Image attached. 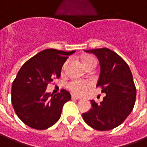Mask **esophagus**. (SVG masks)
I'll use <instances>...</instances> for the list:
<instances>
[{
  "mask_svg": "<svg viewBox=\"0 0 147 147\" xmlns=\"http://www.w3.org/2000/svg\"><path fill=\"white\" fill-rule=\"evenodd\" d=\"M71 99H73V100H81V97L80 96H77L76 95H71Z\"/></svg>",
  "mask_w": 147,
  "mask_h": 147,
  "instance_id": "34e87169",
  "label": "esophagus"
}]
</instances>
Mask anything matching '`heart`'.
Listing matches in <instances>:
<instances>
[{
	"label": "heart",
	"mask_w": 147,
	"mask_h": 147,
	"mask_svg": "<svg viewBox=\"0 0 147 147\" xmlns=\"http://www.w3.org/2000/svg\"><path fill=\"white\" fill-rule=\"evenodd\" d=\"M82 63L84 67H94L96 65V58L90 55H86L82 58ZM90 84L87 81L84 80H71L68 82L66 87L69 90L75 94H82L87 89L90 88Z\"/></svg>",
	"instance_id": "obj_1"
}]
</instances>
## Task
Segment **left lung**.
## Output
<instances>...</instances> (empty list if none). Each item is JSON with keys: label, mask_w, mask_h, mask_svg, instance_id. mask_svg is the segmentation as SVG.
I'll use <instances>...</instances> for the list:
<instances>
[{"label": "left lung", "mask_w": 147, "mask_h": 147, "mask_svg": "<svg viewBox=\"0 0 147 147\" xmlns=\"http://www.w3.org/2000/svg\"><path fill=\"white\" fill-rule=\"evenodd\" d=\"M94 53L100 64V74L96 87L105 93L102 102L91 100L92 108L82 117L89 126L98 131H109L121 125L133 110L136 87L127 63L109 49L84 51Z\"/></svg>", "instance_id": "obj_1"}]
</instances>
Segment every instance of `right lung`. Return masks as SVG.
<instances>
[{
    "label": "right lung",
    "instance_id": "obj_1",
    "mask_svg": "<svg viewBox=\"0 0 147 147\" xmlns=\"http://www.w3.org/2000/svg\"><path fill=\"white\" fill-rule=\"evenodd\" d=\"M75 52L46 49L26 61L18 71L12 85V105L26 125L44 130L59 119L63 105L71 100V94L64 89L57 94L47 93L46 88L60 77L63 65Z\"/></svg>",
    "mask_w": 147,
    "mask_h": 147
}]
</instances>
